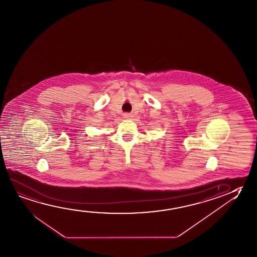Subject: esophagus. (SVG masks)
<instances>
[{"instance_id": "esophagus-1", "label": "esophagus", "mask_w": 257, "mask_h": 257, "mask_svg": "<svg viewBox=\"0 0 257 257\" xmlns=\"http://www.w3.org/2000/svg\"><path fill=\"white\" fill-rule=\"evenodd\" d=\"M123 115V118H131V117H133V115L132 114H129V113H124V114H122Z\"/></svg>"}]
</instances>
